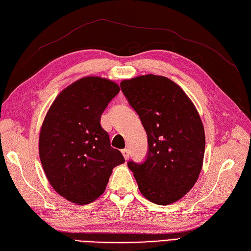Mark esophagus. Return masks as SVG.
Returning <instances> with one entry per match:
<instances>
[{
    "mask_svg": "<svg viewBox=\"0 0 251 251\" xmlns=\"http://www.w3.org/2000/svg\"><path fill=\"white\" fill-rule=\"evenodd\" d=\"M122 154H123V156H124L125 159H128L129 158V151L127 150V149H124V150H122Z\"/></svg>",
    "mask_w": 251,
    "mask_h": 251,
    "instance_id": "1",
    "label": "esophagus"
}]
</instances>
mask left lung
<instances>
[{"mask_svg": "<svg viewBox=\"0 0 251 251\" xmlns=\"http://www.w3.org/2000/svg\"><path fill=\"white\" fill-rule=\"evenodd\" d=\"M148 135L141 164L128 162L141 194L157 205L179 201L193 188L202 167L205 131L195 105L165 76L147 74L121 82Z\"/></svg>", "mask_w": 251, "mask_h": 251, "instance_id": "left-lung-1", "label": "left lung"}]
</instances>
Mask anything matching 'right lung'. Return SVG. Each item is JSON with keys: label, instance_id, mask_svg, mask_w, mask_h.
Wrapping results in <instances>:
<instances>
[{"label": "right lung", "instance_id": "1", "mask_svg": "<svg viewBox=\"0 0 251 251\" xmlns=\"http://www.w3.org/2000/svg\"><path fill=\"white\" fill-rule=\"evenodd\" d=\"M119 93V85L108 78H79L57 96L42 124L39 154L44 173L57 193L74 204L99 197L112 170L125 162L100 125L101 114Z\"/></svg>", "mask_w": 251, "mask_h": 251}]
</instances>
